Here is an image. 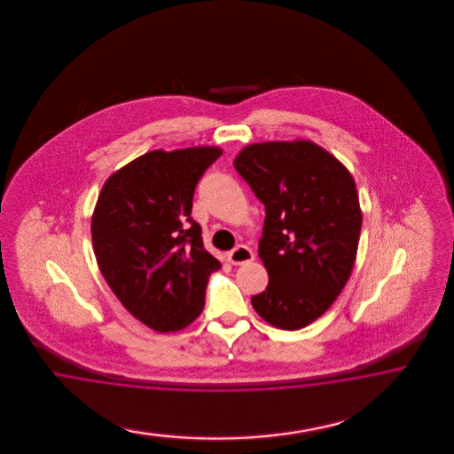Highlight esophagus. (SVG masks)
<instances>
[{
	"mask_svg": "<svg viewBox=\"0 0 454 454\" xmlns=\"http://www.w3.org/2000/svg\"><path fill=\"white\" fill-rule=\"evenodd\" d=\"M226 256L231 264H245V262L254 260V253L251 251V247H245V245L234 247L233 251H230Z\"/></svg>",
	"mask_w": 454,
	"mask_h": 454,
	"instance_id": "obj_1",
	"label": "esophagus"
}]
</instances>
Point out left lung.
Segmentation results:
<instances>
[{"label":"left lung","instance_id":"1","mask_svg":"<svg viewBox=\"0 0 454 454\" xmlns=\"http://www.w3.org/2000/svg\"><path fill=\"white\" fill-rule=\"evenodd\" d=\"M234 168L266 209L260 258L266 289L256 313L279 330L325 315L356 262L363 213L348 168L309 139L247 145Z\"/></svg>","mask_w":454,"mask_h":454}]
</instances>
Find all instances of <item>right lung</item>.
Instances as JSON below:
<instances>
[{"label":"right lung","instance_id":"add662e5","mask_svg":"<svg viewBox=\"0 0 454 454\" xmlns=\"http://www.w3.org/2000/svg\"><path fill=\"white\" fill-rule=\"evenodd\" d=\"M221 153H146L114 171L98 196L91 239L99 271L124 308L158 333L201 315L209 275L221 268L192 218L196 183Z\"/></svg>","mask_w":454,"mask_h":454}]
</instances>
